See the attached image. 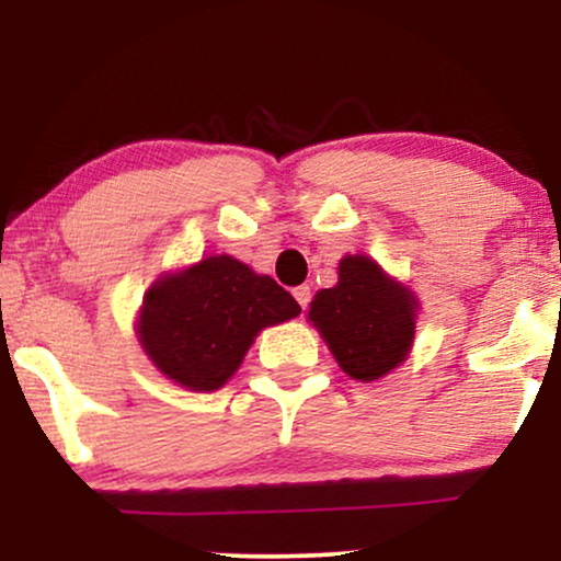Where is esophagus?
I'll list each match as a JSON object with an SVG mask.
<instances>
[{
    "label": "esophagus",
    "instance_id": "obj_1",
    "mask_svg": "<svg viewBox=\"0 0 561 561\" xmlns=\"http://www.w3.org/2000/svg\"><path fill=\"white\" fill-rule=\"evenodd\" d=\"M294 298L298 301V306H301V309H306V306H309V301H311V288L309 286L294 288Z\"/></svg>",
    "mask_w": 561,
    "mask_h": 561
}]
</instances>
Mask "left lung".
Masks as SVG:
<instances>
[{"mask_svg": "<svg viewBox=\"0 0 561 561\" xmlns=\"http://www.w3.org/2000/svg\"><path fill=\"white\" fill-rule=\"evenodd\" d=\"M336 271V286L313 296L309 321L352 380L386 378L411 355L419 298L363 252L344 255Z\"/></svg>", "mask_w": 561, "mask_h": 561, "instance_id": "left-lung-1", "label": "left lung"}]
</instances>
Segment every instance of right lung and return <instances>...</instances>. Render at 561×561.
Listing matches in <instances>:
<instances>
[{
  "mask_svg": "<svg viewBox=\"0 0 561 561\" xmlns=\"http://www.w3.org/2000/svg\"><path fill=\"white\" fill-rule=\"evenodd\" d=\"M298 313L301 306L271 275L255 273L232 255H209L150 283L135 334L168 380L194 393H211L240 370L265 327Z\"/></svg>",
  "mask_w": 561,
  "mask_h": 561,
  "instance_id": "add662e5",
  "label": "right lung"
}]
</instances>
